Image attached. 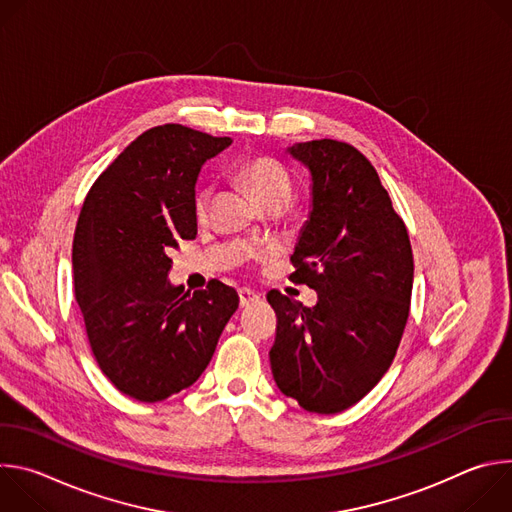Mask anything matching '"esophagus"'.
Wrapping results in <instances>:
<instances>
[{"instance_id":"esophagus-1","label":"esophagus","mask_w":512,"mask_h":512,"mask_svg":"<svg viewBox=\"0 0 512 512\" xmlns=\"http://www.w3.org/2000/svg\"><path fill=\"white\" fill-rule=\"evenodd\" d=\"M239 300H241V308H245V306H249L253 302H259L261 294H257V291H253V289L243 287V289H239Z\"/></svg>"}]
</instances>
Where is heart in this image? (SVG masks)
<instances>
[{"label": "heart", "instance_id": "heart-1", "mask_svg": "<svg viewBox=\"0 0 512 512\" xmlns=\"http://www.w3.org/2000/svg\"><path fill=\"white\" fill-rule=\"evenodd\" d=\"M237 176L241 184L251 192V196L263 206L271 200L287 202L291 194V182L287 170L273 158L255 156L239 164ZM212 198L210 186H200L194 194V212L198 218H204Z\"/></svg>", "mask_w": 512, "mask_h": 512}]
</instances>
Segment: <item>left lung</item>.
Here are the masks:
<instances>
[{
	"label": "left lung",
	"mask_w": 512,
	"mask_h": 512,
	"mask_svg": "<svg viewBox=\"0 0 512 512\" xmlns=\"http://www.w3.org/2000/svg\"><path fill=\"white\" fill-rule=\"evenodd\" d=\"M312 172V212L291 255L314 308L271 289L279 391L312 413H340L367 395L397 354L413 287V251L377 170L354 145L314 139L289 148Z\"/></svg>",
	"instance_id": "obj_1"
}]
</instances>
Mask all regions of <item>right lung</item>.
Instances as JSON below:
<instances>
[{"mask_svg":"<svg viewBox=\"0 0 512 512\" xmlns=\"http://www.w3.org/2000/svg\"><path fill=\"white\" fill-rule=\"evenodd\" d=\"M231 137L178 123L143 131L107 166L81 208L72 273L91 352L117 391L156 403L190 387L239 308L210 279L194 294L168 281L170 253L196 237L200 166Z\"/></svg>","mask_w":512,"mask_h":512,"instance_id":"right-lung-1","label":"right lung"}]
</instances>
